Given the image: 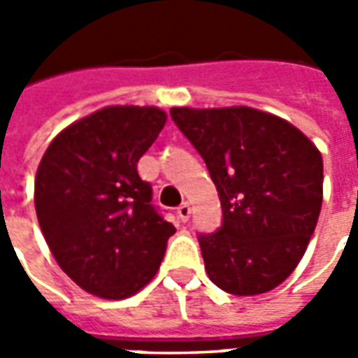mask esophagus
Listing matches in <instances>:
<instances>
[{"label":"esophagus","instance_id":"obj_1","mask_svg":"<svg viewBox=\"0 0 358 358\" xmlns=\"http://www.w3.org/2000/svg\"><path fill=\"white\" fill-rule=\"evenodd\" d=\"M177 215H179V219L185 223L189 221V217H191V205L189 203H181L179 207H177Z\"/></svg>","mask_w":358,"mask_h":358}]
</instances>
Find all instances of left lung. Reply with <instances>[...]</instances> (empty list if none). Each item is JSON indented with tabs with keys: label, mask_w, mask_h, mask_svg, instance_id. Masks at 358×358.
<instances>
[{
	"label": "left lung",
	"mask_w": 358,
	"mask_h": 358,
	"mask_svg": "<svg viewBox=\"0 0 358 358\" xmlns=\"http://www.w3.org/2000/svg\"><path fill=\"white\" fill-rule=\"evenodd\" d=\"M213 179L223 223L201 233L209 279L231 295L281 285L303 259L323 203V157L289 121L253 107H173Z\"/></svg>",
	"instance_id": "obj_1"
}]
</instances>
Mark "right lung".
Wrapping results in <instances>:
<instances>
[{"instance_id": "right-lung-1", "label": "right lung", "mask_w": 358, "mask_h": 358, "mask_svg": "<svg viewBox=\"0 0 358 358\" xmlns=\"http://www.w3.org/2000/svg\"><path fill=\"white\" fill-rule=\"evenodd\" d=\"M165 121L157 107H105L63 129L39 163V227L57 265L91 295L131 296L163 261L175 227L151 203L137 161Z\"/></svg>"}]
</instances>
